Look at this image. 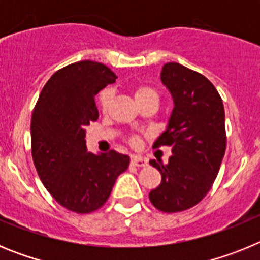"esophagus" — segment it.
<instances>
[{"mask_svg":"<svg viewBox=\"0 0 260 260\" xmlns=\"http://www.w3.org/2000/svg\"><path fill=\"white\" fill-rule=\"evenodd\" d=\"M132 164L135 167H144L147 165V160L141 156H132Z\"/></svg>","mask_w":260,"mask_h":260,"instance_id":"obj_1","label":"esophagus"}]
</instances>
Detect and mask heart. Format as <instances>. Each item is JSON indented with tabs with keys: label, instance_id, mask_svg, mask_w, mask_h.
Instances as JSON below:
<instances>
[{
	"label": "heart",
	"instance_id": "1",
	"mask_svg": "<svg viewBox=\"0 0 260 260\" xmlns=\"http://www.w3.org/2000/svg\"><path fill=\"white\" fill-rule=\"evenodd\" d=\"M150 95L157 96L152 88H148V87H139V88H137V91H135V100H138V99H142V98H146V96H150ZM110 100H112V91H109V89H105V91H103V93L100 95V107H102L103 110H107ZM132 142L134 144H137L138 138H133Z\"/></svg>",
	"mask_w": 260,
	"mask_h": 260
}]
</instances>
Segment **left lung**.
<instances>
[{
    "label": "left lung",
    "mask_w": 260,
    "mask_h": 260,
    "mask_svg": "<svg viewBox=\"0 0 260 260\" xmlns=\"http://www.w3.org/2000/svg\"><path fill=\"white\" fill-rule=\"evenodd\" d=\"M160 79L173 109L153 147L171 146L172 156L165 165L150 161L161 173L150 201L162 212H180L198 204L219 173L226 148L225 112L217 89L197 71L169 62Z\"/></svg>",
    "instance_id": "left-lung-1"
}]
</instances>
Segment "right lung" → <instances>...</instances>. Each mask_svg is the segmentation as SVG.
<instances>
[{"label":"right lung","mask_w":260,"mask_h":260,"mask_svg":"<svg viewBox=\"0 0 260 260\" xmlns=\"http://www.w3.org/2000/svg\"><path fill=\"white\" fill-rule=\"evenodd\" d=\"M103 63L79 61L56 71L41 89L31 118L32 158L41 182L62 207L88 213L109 198L130 157L88 152L86 126L99 118L96 93L114 83Z\"/></svg>","instance_id":"1"}]
</instances>
